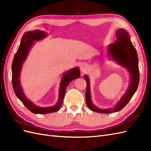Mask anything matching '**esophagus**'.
<instances>
[{"mask_svg": "<svg viewBox=\"0 0 151 151\" xmlns=\"http://www.w3.org/2000/svg\"><path fill=\"white\" fill-rule=\"evenodd\" d=\"M80 70L82 73H85L87 70V66L85 64H82L80 66Z\"/></svg>", "mask_w": 151, "mask_h": 151, "instance_id": "1", "label": "esophagus"}]
</instances>
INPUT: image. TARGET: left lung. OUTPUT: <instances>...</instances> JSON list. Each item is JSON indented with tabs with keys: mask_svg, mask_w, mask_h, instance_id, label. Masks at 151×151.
Instances as JSON below:
<instances>
[{
	"mask_svg": "<svg viewBox=\"0 0 151 151\" xmlns=\"http://www.w3.org/2000/svg\"><path fill=\"white\" fill-rule=\"evenodd\" d=\"M116 40L114 43L108 46L109 57L118 63L120 65L126 68L130 74V83L126 93L118 102L113 108L101 109L95 106L90 96V81L87 75L84 78L87 81V90L85 99L87 106L90 110L99 113H111L122 110L125 106L135 93L139 83V59L135 48L130 40L129 33L124 29H119L116 33Z\"/></svg>",
	"mask_w": 151,
	"mask_h": 151,
	"instance_id": "8db88e82",
	"label": "left lung"
}]
</instances>
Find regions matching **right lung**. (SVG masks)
<instances>
[{"label": "right lung", "mask_w": 151, "mask_h": 151, "mask_svg": "<svg viewBox=\"0 0 151 151\" xmlns=\"http://www.w3.org/2000/svg\"><path fill=\"white\" fill-rule=\"evenodd\" d=\"M47 35L45 32L40 31L39 29L25 32L21 39L18 49L14 55L12 64V83L16 96L29 111L35 114H48L59 111L63 104L67 86L71 81L79 78L80 76V71L78 67L73 68L64 73L60 83L58 101L56 104L54 106L38 107L25 96L20 85V73L23 63L27 57L30 48L33 44V41L40 40Z\"/></svg>", "instance_id": "add662e5"}]
</instances>
